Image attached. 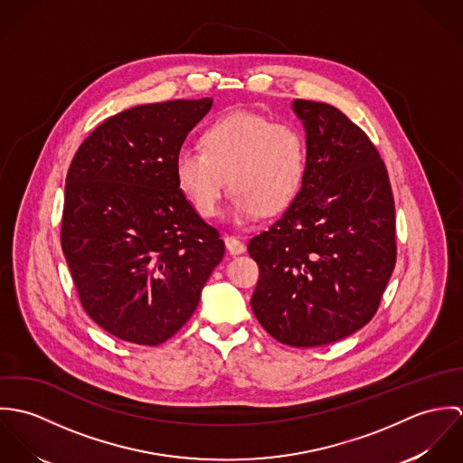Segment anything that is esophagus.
<instances>
[{
    "label": "esophagus",
    "mask_w": 463,
    "mask_h": 463,
    "mask_svg": "<svg viewBox=\"0 0 463 463\" xmlns=\"http://www.w3.org/2000/svg\"><path fill=\"white\" fill-rule=\"evenodd\" d=\"M224 244H226V250H228L232 255H241V253L246 251L244 242H241L237 237L226 235V237H224Z\"/></svg>",
    "instance_id": "1"
}]
</instances>
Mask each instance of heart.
I'll return each mask as SVG.
<instances>
[{"instance_id":"heart-1","label":"heart","mask_w":463,"mask_h":463,"mask_svg":"<svg viewBox=\"0 0 463 463\" xmlns=\"http://www.w3.org/2000/svg\"><path fill=\"white\" fill-rule=\"evenodd\" d=\"M201 140L203 147L185 144L175 158L178 185L199 215H217L226 182L237 219L278 213L299 193L307 144L292 125L237 110L210 123Z\"/></svg>"}]
</instances>
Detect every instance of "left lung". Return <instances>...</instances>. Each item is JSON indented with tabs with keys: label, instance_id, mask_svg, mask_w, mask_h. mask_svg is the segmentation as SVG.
Masks as SVG:
<instances>
[{
	"label": "left lung",
	"instance_id": "8db88e82",
	"mask_svg": "<svg viewBox=\"0 0 463 463\" xmlns=\"http://www.w3.org/2000/svg\"><path fill=\"white\" fill-rule=\"evenodd\" d=\"M307 169L285 213L248 251L260 278L251 308L281 344L336 342L378 312L396 265V206L367 133L328 103L296 99Z\"/></svg>",
	"mask_w": 463,
	"mask_h": 463
}]
</instances>
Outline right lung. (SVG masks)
<instances>
[{
  "mask_svg": "<svg viewBox=\"0 0 463 463\" xmlns=\"http://www.w3.org/2000/svg\"><path fill=\"white\" fill-rule=\"evenodd\" d=\"M210 107L203 98L128 109L90 133L69 165L61 242L72 283L87 316L125 342L171 338L224 257L175 173Z\"/></svg>",
  "mask_w": 463,
  "mask_h": 463,
  "instance_id": "add662e5",
  "label": "right lung"
}]
</instances>
